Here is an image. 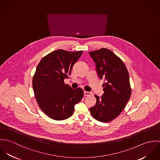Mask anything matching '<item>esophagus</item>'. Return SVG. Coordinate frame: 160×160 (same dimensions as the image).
Wrapping results in <instances>:
<instances>
[{
    "label": "esophagus",
    "mask_w": 160,
    "mask_h": 160,
    "mask_svg": "<svg viewBox=\"0 0 160 160\" xmlns=\"http://www.w3.org/2000/svg\"><path fill=\"white\" fill-rule=\"evenodd\" d=\"M91 92H84V95H85V96H89V95H91Z\"/></svg>",
    "instance_id": "obj_1"
}]
</instances>
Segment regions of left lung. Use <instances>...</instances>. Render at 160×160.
<instances>
[{"label": "left lung", "mask_w": 160, "mask_h": 160, "mask_svg": "<svg viewBox=\"0 0 160 160\" xmlns=\"http://www.w3.org/2000/svg\"><path fill=\"white\" fill-rule=\"evenodd\" d=\"M93 60L97 74L103 84L104 93L97 99L95 105L90 108L92 116L95 119L107 122L117 118L124 109L131 95L129 75L124 62L114 53L101 48L89 52Z\"/></svg>", "instance_id": "left-lung-1"}]
</instances>
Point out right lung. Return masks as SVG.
<instances>
[{
  "label": "right lung",
  "instance_id": "1",
  "mask_svg": "<svg viewBox=\"0 0 160 160\" xmlns=\"http://www.w3.org/2000/svg\"><path fill=\"white\" fill-rule=\"evenodd\" d=\"M82 53V50L58 49L43 57L36 68L32 78L34 96L42 111L53 119L64 120L71 116L74 105L84 96L81 88L72 89L64 82Z\"/></svg>",
  "mask_w": 160,
  "mask_h": 160
}]
</instances>
